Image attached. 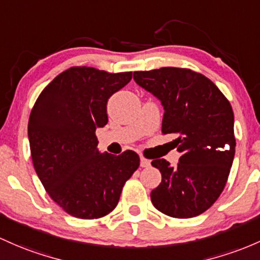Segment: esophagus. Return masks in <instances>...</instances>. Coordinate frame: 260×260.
Instances as JSON below:
<instances>
[{
  "instance_id": "34e87169",
  "label": "esophagus",
  "mask_w": 260,
  "mask_h": 260,
  "mask_svg": "<svg viewBox=\"0 0 260 260\" xmlns=\"http://www.w3.org/2000/svg\"><path fill=\"white\" fill-rule=\"evenodd\" d=\"M150 165V160L149 159H145L144 156H141V167L142 168H147Z\"/></svg>"
}]
</instances>
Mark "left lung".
Masks as SVG:
<instances>
[{
  "mask_svg": "<svg viewBox=\"0 0 260 260\" xmlns=\"http://www.w3.org/2000/svg\"><path fill=\"white\" fill-rule=\"evenodd\" d=\"M133 79L160 100L162 135L181 153L176 167L165 159L152 165L161 182L150 192L154 207L175 218H191L209 210L223 191L236 152L235 116L230 101L204 76L182 68L135 71Z\"/></svg>",
  "mask_w": 260,
  "mask_h": 260,
  "instance_id": "1",
  "label": "left lung"
}]
</instances>
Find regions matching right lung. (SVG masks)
<instances>
[{
	"label": "right lung",
	"instance_id": "right-lung-1",
	"mask_svg": "<svg viewBox=\"0 0 260 260\" xmlns=\"http://www.w3.org/2000/svg\"><path fill=\"white\" fill-rule=\"evenodd\" d=\"M131 79V71L73 67L42 91L32 108L28 138L34 169L48 195L74 217L108 215L138 169V154L101 153L95 135L108 122V99Z\"/></svg>",
	"mask_w": 260,
	"mask_h": 260
}]
</instances>
